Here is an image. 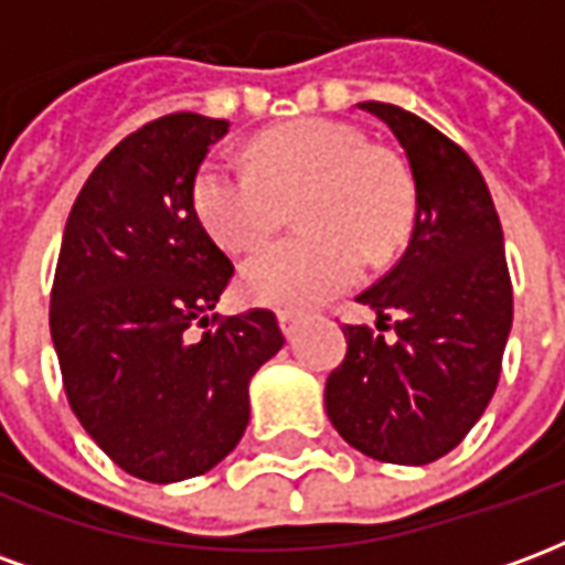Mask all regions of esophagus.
<instances>
[{
    "mask_svg": "<svg viewBox=\"0 0 565 565\" xmlns=\"http://www.w3.org/2000/svg\"><path fill=\"white\" fill-rule=\"evenodd\" d=\"M278 323H281L284 335H287L290 342L299 335V327H302V320L296 318V315H290V311H281V315H278Z\"/></svg>",
    "mask_w": 565,
    "mask_h": 565,
    "instance_id": "obj_1",
    "label": "esophagus"
}]
</instances>
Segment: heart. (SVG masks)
<instances>
[{"mask_svg": "<svg viewBox=\"0 0 565 565\" xmlns=\"http://www.w3.org/2000/svg\"><path fill=\"white\" fill-rule=\"evenodd\" d=\"M299 202L306 230L238 271L254 306L306 311L348 290L369 263L391 259L415 223V184L391 150L332 117H299L254 141V166L214 153L199 166L193 209L226 250H254Z\"/></svg>", "mask_w": 565, "mask_h": 565, "instance_id": "heart-1", "label": "heart"}]
</instances>
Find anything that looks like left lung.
Listing matches in <instances>:
<instances>
[{"instance_id": "obj_1", "label": "left lung", "mask_w": 565, "mask_h": 565, "mask_svg": "<svg viewBox=\"0 0 565 565\" xmlns=\"http://www.w3.org/2000/svg\"><path fill=\"white\" fill-rule=\"evenodd\" d=\"M408 157V247L356 302L393 320L396 342L344 327L348 354L327 379V415L366 457L424 466L460 445L497 391L511 330L502 226L469 153L412 111L363 103Z\"/></svg>"}]
</instances>
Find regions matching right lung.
<instances>
[{"label":"right lung","instance_id":"add662e5","mask_svg":"<svg viewBox=\"0 0 565 565\" xmlns=\"http://www.w3.org/2000/svg\"><path fill=\"white\" fill-rule=\"evenodd\" d=\"M226 120L178 111L105 157L63 233L51 290L68 405L124 472L150 484L205 475L245 436L247 384L281 351L266 308L217 320L233 263L193 209ZM190 326H211L199 343Z\"/></svg>","mask_w":565,"mask_h":565}]
</instances>
